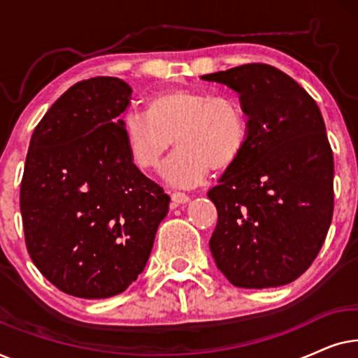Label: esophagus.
<instances>
[{
  "label": "esophagus",
  "instance_id": "1",
  "mask_svg": "<svg viewBox=\"0 0 358 358\" xmlns=\"http://www.w3.org/2000/svg\"><path fill=\"white\" fill-rule=\"evenodd\" d=\"M171 199H173V202H174L176 205L187 203L189 200H190L189 195H187V194H184V192H173V195H171Z\"/></svg>",
  "mask_w": 358,
  "mask_h": 358
}]
</instances>
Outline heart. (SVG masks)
<instances>
[{"instance_id":"1","label":"heart","mask_w":358,"mask_h":358,"mask_svg":"<svg viewBox=\"0 0 358 358\" xmlns=\"http://www.w3.org/2000/svg\"><path fill=\"white\" fill-rule=\"evenodd\" d=\"M131 158L141 169H158L174 140L179 146L163 168L169 184L190 187L210 168L236 163L248 141V115L238 97L200 90H176L155 96L148 114L129 112L122 120Z\"/></svg>"}]
</instances>
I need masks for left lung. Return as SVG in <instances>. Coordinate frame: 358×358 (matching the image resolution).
I'll list each match as a JSON object with an SVG mask.
<instances>
[{
  "instance_id": "8db88e82",
  "label": "left lung",
  "mask_w": 358,
  "mask_h": 358,
  "mask_svg": "<svg viewBox=\"0 0 358 358\" xmlns=\"http://www.w3.org/2000/svg\"><path fill=\"white\" fill-rule=\"evenodd\" d=\"M238 92L243 155L207 192L218 222L210 251L239 288L296 280L320 252L334 210V159L315 99L275 66L249 63L200 76Z\"/></svg>"
}]
</instances>
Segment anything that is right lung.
<instances>
[{"label":"right lung","mask_w":358,"mask_h":358,"mask_svg":"<svg viewBox=\"0 0 358 358\" xmlns=\"http://www.w3.org/2000/svg\"><path fill=\"white\" fill-rule=\"evenodd\" d=\"M131 87L97 76L73 85L34 130L21 182L26 246L68 295H119L148 262L169 197L134 164L122 120Z\"/></svg>","instance_id":"obj_1"}]
</instances>
